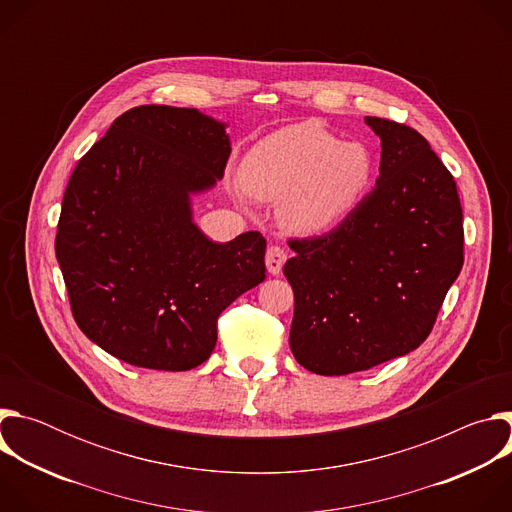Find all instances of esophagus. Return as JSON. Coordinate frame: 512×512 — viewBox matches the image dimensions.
Here are the masks:
<instances>
[{"instance_id": "esophagus-1", "label": "esophagus", "mask_w": 512, "mask_h": 512, "mask_svg": "<svg viewBox=\"0 0 512 512\" xmlns=\"http://www.w3.org/2000/svg\"><path fill=\"white\" fill-rule=\"evenodd\" d=\"M285 259H287V253H285L281 247L271 245V247L267 249V253H265V265H267V271H269L271 275H279V273H281V269H283Z\"/></svg>"}]
</instances>
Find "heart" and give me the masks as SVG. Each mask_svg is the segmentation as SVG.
<instances>
[{
	"label": "heart",
	"instance_id": "b5f03b06",
	"mask_svg": "<svg viewBox=\"0 0 512 512\" xmlns=\"http://www.w3.org/2000/svg\"><path fill=\"white\" fill-rule=\"evenodd\" d=\"M377 162L362 141H340L320 123L277 129L247 152L239 182L261 202H279V223L298 235L340 225L369 194Z\"/></svg>",
	"mask_w": 512,
	"mask_h": 512
}]
</instances>
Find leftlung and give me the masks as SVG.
Wrapping results in <instances>:
<instances>
[{"mask_svg":"<svg viewBox=\"0 0 512 512\" xmlns=\"http://www.w3.org/2000/svg\"><path fill=\"white\" fill-rule=\"evenodd\" d=\"M381 139L375 188L328 235L289 241V346L316 375H348L415 350L464 265L454 176L415 129L364 117Z\"/></svg>","mask_w":512,"mask_h":512,"instance_id":"left-lung-1","label":"left lung"}]
</instances>
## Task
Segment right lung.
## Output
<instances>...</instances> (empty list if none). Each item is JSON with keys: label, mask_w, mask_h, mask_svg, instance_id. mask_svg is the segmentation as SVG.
I'll return each mask as SVG.
<instances>
[{"label": "right lung", "mask_w": 512, "mask_h": 512, "mask_svg": "<svg viewBox=\"0 0 512 512\" xmlns=\"http://www.w3.org/2000/svg\"><path fill=\"white\" fill-rule=\"evenodd\" d=\"M227 123L198 109L143 105L113 121L72 172L56 259L85 336L133 367L190 371L216 320L265 279L261 233L210 241L192 196L223 178Z\"/></svg>", "instance_id": "add662e5"}]
</instances>
